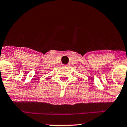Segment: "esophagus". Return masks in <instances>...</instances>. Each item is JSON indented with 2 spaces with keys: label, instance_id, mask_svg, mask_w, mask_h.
<instances>
[{
  "label": "esophagus",
  "instance_id": "34e87169",
  "mask_svg": "<svg viewBox=\"0 0 127 127\" xmlns=\"http://www.w3.org/2000/svg\"><path fill=\"white\" fill-rule=\"evenodd\" d=\"M64 65V66H68L67 64V65Z\"/></svg>",
  "mask_w": 127,
  "mask_h": 127
}]
</instances>
